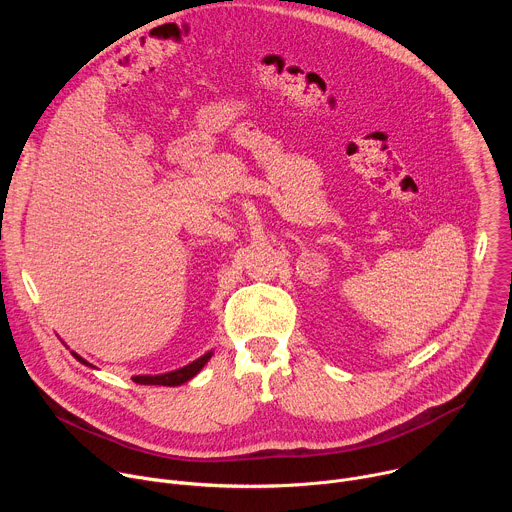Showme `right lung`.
<instances>
[{
    "label": "right lung",
    "mask_w": 512,
    "mask_h": 512,
    "mask_svg": "<svg viewBox=\"0 0 512 512\" xmlns=\"http://www.w3.org/2000/svg\"><path fill=\"white\" fill-rule=\"evenodd\" d=\"M70 352H72V350H70ZM212 354H214V352H212V350H208V352H206V354H202L200 358H196V360H192L190 364H186V367L176 369V371H170V373H162V375H135V377H131V379H133V383H137V385L178 387V385H184L186 381H190L192 377H196V375L202 371L204 364L210 360V356H212ZM72 356H75L79 362L87 364V367L95 369L89 360H85V358H83V356H79L77 352H72Z\"/></svg>",
    "instance_id": "right-lung-1"
}]
</instances>
